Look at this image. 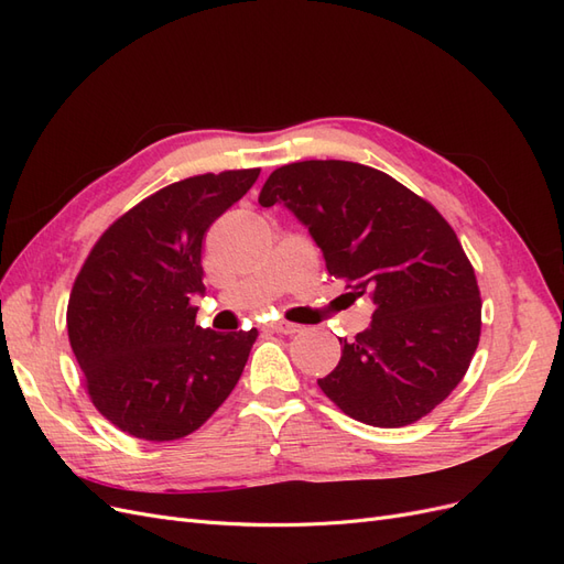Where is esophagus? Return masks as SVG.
<instances>
[{"mask_svg": "<svg viewBox=\"0 0 564 564\" xmlns=\"http://www.w3.org/2000/svg\"><path fill=\"white\" fill-rule=\"evenodd\" d=\"M268 329H270V332H278V334H289V336H292V334H299V332H301V324L280 319V322H270Z\"/></svg>", "mask_w": 564, "mask_h": 564, "instance_id": "1", "label": "esophagus"}]
</instances>
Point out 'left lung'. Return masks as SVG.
Returning a JSON list of instances; mask_svg holds the SVG:
<instances>
[{"instance_id": "8db88e82", "label": "left lung", "mask_w": 564, "mask_h": 564, "mask_svg": "<svg viewBox=\"0 0 564 564\" xmlns=\"http://www.w3.org/2000/svg\"><path fill=\"white\" fill-rule=\"evenodd\" d=\"M259 204H284L346 296L373 303L369 327L338 338L336 369L317 379L324 395L377 429L431 414L464 379L482 324L475 270L447 220L379 169L340 160L275 169Z\"/></svg>"}]
</instances>
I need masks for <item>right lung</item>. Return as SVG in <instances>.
Returning <instances> with one entry per match:
<instances>
[{
  "instance_id": "1",
  "label": "right lung",
  "mask_w": 564,
  "mask_h": 564,
  "mask_svg": "<svg viewBox=\"0 0 564 564\" xmlns=\"http://www.w3.org/2000/svg\"><path fill=\"white\" fill-rule=\"evenodd\" d=\"M261 169L172 183L100 235L67 301V336L94 406L150 442L191 435L242 377L259 332L195 324L202 240Z\"/></svg>"
}]
</instances>
